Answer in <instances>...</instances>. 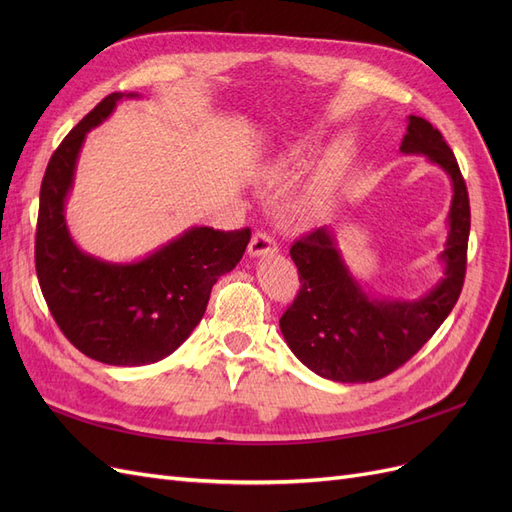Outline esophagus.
Returning a JSON list of instances; mask_svg holds the SVG:
<instances>
[{
  "instance_id": "1",
  "label": "esophagus",
  "mask_w": 512,
  "mask_h": 512,
  "mask_svg": "<svg viewBox=\"0 0 512 512\" xmlns=\"http://www.w3.org/2000/svg\"><path fill=\"white\" fill-rule=\"evenodd\" d=\"M277 250H280V247H277V241L271 235H267V232H256L250 245H247V254L252 258L269 256V254H275Z\"/></svg>"
}]
</instances>
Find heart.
<instances>
[{
    "instance_id": "heart-1",
    "label": "heart",
    "mask_w": 512,
    "mask_h": 512,
    "mask_svg": "<svg viewBox=\"0 0 512 512\" xmlns=\"http://www.w3.org/2000/svg\"><path fill=\"white\" fill-rule=\"evenodd\" d=\"M292 156H294V153L290 151V153H284V156L277 158L275 164H273V168H271V175H273V177L284 175L286 170H288V166H290V162H292Z\"/></svg>"
}]
</instances>
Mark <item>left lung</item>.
Returning <instances> with one entry per match:
<instances>
[{"label":"left lung","instance_id":"1","mask_svg":"<svg viewBox=\"0 0 512 512\" xmlns=\"http://www.w3.org/2000/svg\"><path fill=\"white\" fill-rule=\"evenodd\" d=\"M406 156H425L451 179L448 237L438 260L442 277L418 299L369 294L350 273L339 252L333 226H322L290 247L301 290L280 318L288 348L314 374L346 384L374 382L404 365L455 307L470 237V200L466 181L442 134L423 117L410 115Z\"/></svg>","mask_w":512,"mask_h":512}]
</instances>
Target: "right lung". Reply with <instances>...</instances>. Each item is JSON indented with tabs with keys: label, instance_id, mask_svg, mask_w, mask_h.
<instances>
[{
	"label": "right lung",
	"instance_id": "right-lung-1",
	"mask_svg": "<svg viewBox=\"0 0 512 512\" xmlns=\"http://www.w3.org/2000/svg\"><path fill=\"white\" fill-rule=\"evenodd\" d=\"M111 94L51 156L40 188L36 273L55 322L89 359L136 367L173 354L205 316L213 284L241 260L250 228L235 232L192 226L145 258L113 262L83 252L70 235L66 203L89 130L111 117Z\"/></svg>",
	"mask_w": 512,
	"mask_h": 512
}]
</instances>
